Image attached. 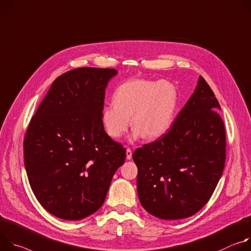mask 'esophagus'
Returning <instances> with one entry per match:
<instances>
[{"instance_id":"esophagus-1","label":"esophagus","mask_w":251,"mask_h":251,"mask_svg":"<svg viewBox=\"0 0 251 251\" xmlns=\"http://www.w3.org/2000/svg\"><path fill=\"white\" fill-rule=\"evenodd\" d=\"M131 155H132V151L129 148L126 149V159H130L131 158Z\"/></svg>"}]
</instances>
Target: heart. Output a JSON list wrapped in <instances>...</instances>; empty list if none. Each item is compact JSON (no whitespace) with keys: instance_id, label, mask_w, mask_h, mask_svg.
Returning <instances> with one entry per match:
<instances>
[{"instance_id":"1","label":"heart","mask_w":251,"mask_h":251,"mask_svg":"<svg viewBox=\"0 0 251 251\" xmlns=\"http://www.w3.org/2000/svg\"><path fill=\"white\" fill-rule=\"evenodd\" d=\"M178 93L168 80L135 78L123 82L114 94V102L105 104L101 121L105 132L118 140L133 127L132 137L153 140L168 131L175 120Z\"/></svg>"}]
</instances>
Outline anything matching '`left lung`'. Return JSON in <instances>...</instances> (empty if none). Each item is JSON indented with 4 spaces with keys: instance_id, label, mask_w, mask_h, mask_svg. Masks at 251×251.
<instances>
[{
    "instance_id": "1",
    "label": "left lung",
    "mask_w": 251,
    "mask_h": 251,
    "mask_svg": "<svg viewBox=\"0 0 251 251\" xmlns=\"http://www.w3.org/2000/svg\"><path fill=\"white\" fill-rule=\"evenodd\" d=\"M202 76L172 127L132 153L137 194L160 219L186 218L209 201L225 169L226 127Z\"/></svg>"
}]
</instances>
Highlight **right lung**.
<instances>
[{"label": "right lung", "instance_id": "obj_1", "mask_svg": "<svg viewBox=\"0 0 251 251\" xmlns=\"http://www.w3.org/2000/svg\"><path fill=\"white\" fill-rule=\"evenodd\" d=\"M115 69L78 68L55 78L24 138L25 168L41 205L78 220L103 203L126 149L104 131L101 111Z\"/></svg>", "mask_w": 251, "mask_h": 251}]
</instances>
